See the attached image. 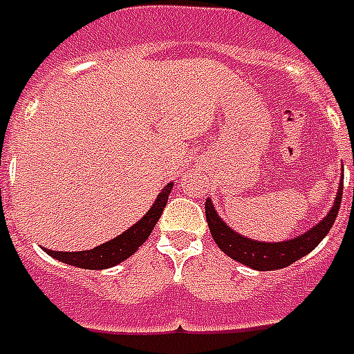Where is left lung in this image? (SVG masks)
<instances>
[{
  "label": "left lung",
  "instance_id": "obj_1",
  "mask_svg": "<svg viewBox=\"0 0 354 354\" xmlns=\"http://www.w3.org/2000/svg\"><path fill=\"white\" fill-rule=\"evenodd\" d=\"M342 195H344V182L339 184V191H337L336 203L332 206V210L328 212V216L324 217L321 223L315 225L308 232H304L302 236L277 243L257 242V240H250V238L236 234L234 230L229 229L221 221V217L217 216L210 198L204 204V210H206V221L210 227L212 238L216 240L217 248L223 251L225 255H229L230 259H234V261L245 264L250 268H255V270H279V268L297 263L298 259L308 255L311 250H315L319 242L328 234V230L332 229V225L336 221L337 210L342 204Z\"/></svg>",
  "mask_w": 354,
  "mask_h": 354
}]
</instances>
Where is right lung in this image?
<instances>
[{"instance_id": "1", "label": "right lung", "mask_w": 354, "mask_h": 354, "mask_svg": "<svg viewBox=\"0 0 354 354\" xmlns=\"http://www.w3.org/2000/svg\"><path fill=\"white\" fill-rule=\"evenodd\" d=\"M170 189L172 184H169L161 191V195L157 197L156 204L151 206L150 212L146 216L135 223L131 229H127L124 234H120L111 242L103 243V245H97L93 250L88 251H50L46 250L48 255H52L57 261H62L71 266H78V268H88V270H103V268H111L116 266L127 257H131L135 251L142 245L150 232L156 227L157 219L163 214L167 201H169Z\"/></svg>"}]
</instances>
